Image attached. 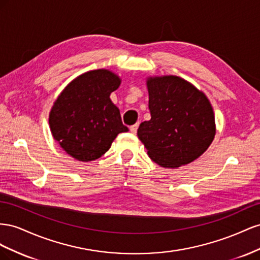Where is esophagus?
Segmentation results:
<instances>
[{
	"label": "esophagus",
	"mask_w": 260,
	"mask_h": 260,
	"mask_svg": "<svg viewBox=\"0 0 260 260\" xmlns=\"http://www.w3.org/2000/svg\"><path fill=\"white\" fill-rule=\"evenodd\" d=\"M137 128H138V124H135V125H132V126H131L129 131H131V133H133V134H136Z\"/></svg>",
	"instance_id": "esophagus-1"
}]
</instances>
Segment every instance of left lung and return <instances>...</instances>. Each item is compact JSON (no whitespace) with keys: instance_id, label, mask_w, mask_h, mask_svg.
<instances>
[{"instance_id":"left-lung-1","label":"left lung","mask_w":260,"mask_h":260,"mask_svg":"<svg viewBox=\"0 0 260 260\" xmlns=\"http://www.w3.org/2000/svg\"><path fill=\"white\" fill-rule=\"evenodd\" d=\"M151 118L137 131L150 159L175 169L200 157L216 135L214 114L205 93L181 77L147 79Z\"/></svg>"}]
</instances>
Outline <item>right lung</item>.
I'll return each mask as SVG.
<instances>
[{
    "instance_id": "obj_1",
    "label": "right lung",
    "mask_w": 260,
    "mask_h": 260,
    "mask_svg": "<svg viewBox=\"0 0 260 260\" xmlns=\"http://www.w3.org/2000/svg\"><path fill=\"white\" fill-rule=\"evenodd\" d=\"M121 79L108 70H94L76 77L64 88L49 115L52 135L78 161L88 162L105 154L120 133V110L110 99Z\"/></svg>"
}]
</instances>
